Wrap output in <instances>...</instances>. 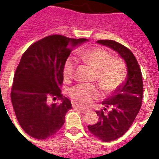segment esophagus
Returning <instances> with one entry per match:
<instances>
[{
  "label": "esophagus",
  "instance_id": "34e87169",
  "mask_svg": "<svg viewBox=\"0 0 159 159\" xmlns=\"http://www.w3.org/2000/svg\"><path fill=\"white\" fill-rule=\"evenodd\" d=\"M72 106H73L74 109H76V110H78V111H80L81 112H83V113H85L86 111H88L87 109H85V108H84V107L80 106V105H78V104H76L75 102H73V103H72Z\"/></svg>",
  "mask_w": 159,
  "mask_h": 159
}]
</instances>
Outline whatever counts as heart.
<instances>
[{"label": "heart", "mask_w": 159, "mask_h": 159, "mask_svg": "<svg viewBox=\"0 0 159 159\" xmlns=\"http://www.w3.org/2000/svg\"><path fill=\"white\" fill-rule=\"evenodd\" d=\"M83 58L97 70L96 78L99 85L106 92H111L120 87L127 75V68L123 60L112 58L109 51L102 48H95L83 54ZM76 60L70 57L66 60L63 75L71 78L75 70ZM100 89L97 85L79 84L70 90V98L80 104H88L100 97Z\"/></svg>", "instance_id": "obj_1"}]
</instances>
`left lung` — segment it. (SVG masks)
Returning a JSON list of instances; mask_svg holds the SVG:
<instances>
[{"mask_svg": "<svg viewBox=\"0 0 159 159\" xmlns=\"http://www.w3.org/2000/svg\"><path fill=\"white\" fill-rule=\"evenodd\" d=\"M118 53L127 66V78L116 89L111 98L102 101L103 110L97 111L99 119L97 124L88 125L89 130L103 142L119 139L129 129L140 111L143 98L142 73L133 53L121 43L112 40L97 42ZM110 108L107 113L105 111Z\"/></svg>", "mask_w": 159, "mask_h": 159, "instance_id": "1", "label": "left lung"}]
</instances>
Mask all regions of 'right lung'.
Here are the masks:
<instances>
[{"label": "right lung", "mask_w": 159, "mask_h": 159, "mask_svg": "<svg viewBox=\"0 0 159 159\" xmlns=\"http://www.w3.org/2000/svg\"><path fill=\"white\" fill-rule=\"evenodd\" d=\"M86 41L52 34L33 43L22 55L14 75L11 102L20 127L30 137L48 139L64 124L72 108L60 89L64 63L73 48Z\"/></svg>", "instance_id": "obj_1"}]
</instances>
